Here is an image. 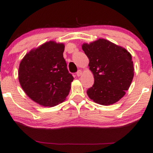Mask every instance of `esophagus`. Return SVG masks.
Masks as SVG:
<instances>
[{"instance_id": "1", "label": "esophagus", "mask_w": 153, "mask_h": 153, "mask_svg": "<svg viewBox=\"0 0 153 153\" xmlns=\"http://www.w3.org/2000/svg\"><path fill=\"white\" fill-rule=\"evenodd\" d=\"M76 74H77V76H78V77L81 76L82 75V71L81 70H79V71H77V73H76Z\"/></svg>"}]
</instances>
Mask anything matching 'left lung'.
<instances>
[{
  "label": "left lung",
  "mask_w": 153,
  "mask_h": 153,
  "mask_svg": "<svg viewBox=\"0 0 153 153\" xmlns=\"http://www.w3.org/2000/svg\"><path fill=\"white\" fill-rule=\"evenodd\" d=\"M82 48L90 61L88 65L94 77V85L87 90L89 98L104 105L120 100L134 77L131 54L104 39L85 43Z\"/></svg>",
  "instance_id": "left-lung-1"
}]
</instances>
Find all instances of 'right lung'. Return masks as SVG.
Masks as SVG:
<instances>
[{
  "label": "right lung",
  "instance_id": "obj_1",
  "mask_svg": "<svg viewBox=\"0 0 153 153\" xmlns=\"http://www.w3.org/2000/svg\"><path fill=\"white\" fill-rule=\"evenodd\" d=\"M65 45L48 41L25 55L19 68V81L27 96L45 107L66 99L74 77L63 58Z\"/></svg>",
  "mask_w": 153,
  "mask_h": 153
}]
</instances>
